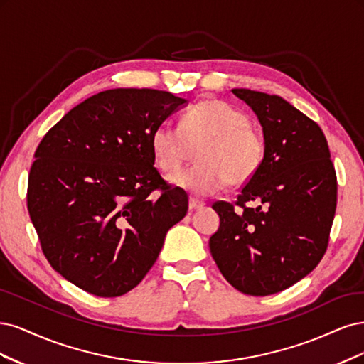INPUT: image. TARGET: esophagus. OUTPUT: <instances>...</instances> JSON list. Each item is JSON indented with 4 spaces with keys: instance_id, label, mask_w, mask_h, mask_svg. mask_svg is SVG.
<instances>
[{
    "instance_id": "34e87169",
    "label": "esophagus",
    "mask_w": 364,
    "mask_h": 364,
    "mask_svg": "<svg viewBox=\"0 0 364 364\" xmlns=\"http://www.w3.org/2000/svg\"><path fill=\"white\" fill-rule=\"evenodd\" d=\"M203 207H204V203L196 201V199H193V198L189 199V210H191V212H195V210H199Z\"/></svg>"
}]
</instances>
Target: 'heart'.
<instances>
[{
	"instance_id": "obj_1",
	"label": "heart",
	"mask_w": 364,
	"mask_h": 364,
	"mask_svg": "<svg viewBox=\"0 0 364 364\" xmlns=\"http://www.w3.org/2000/svg\"><path fill=\"white\" fill-rule=\"evenodd\" d=\"M189 144H204L196 156L199 163L172 175L171 183L199 198L218 193L230 180L250 181L264 159V139L250 116L218 98L192 105L180 125L161 122L151 133L152 157L166 173L183 165Z\"/></svg>"
}]
</instances>
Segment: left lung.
Returning a JSON list of instances; mask_svg holds the SVG:
<instances>
[{"instance_id":"left-lung-1","label":"left lung","mask_w":364,"mask_h":364,"mask_svg":"<svg viewBox=\"0 0 364 364\" xmlns=\"http://www.w3.org/2000/svg\"><path fill=\"white\" fill-rule=\"evenodd\" d=\"M263 128L264 159L236 205L213 204L220 225L210 252L245 295L284 290L319 264L337 204V178L321 127L278 95L232 89ZM246 202H257L248 208Z\"/></svg>"}]
</instances>
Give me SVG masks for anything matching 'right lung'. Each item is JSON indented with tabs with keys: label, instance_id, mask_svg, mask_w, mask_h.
<instances>
[{
	"label": "right lung",
	"instance_id": "right-lung-1",
	"mask_svg": "<svg viewBox=\"0 0 364 364\" xmlns=\"http://www.w3.org/2000/svg\"><path fill=\"white\" fill-rule=\"evenodd\" d=\"M186 104L156 89L104 90L43 136L27 207L46 260L77 287L101 298L130 291L186 216L184 192L160 177L151 151L152 130Z\"/></svg>",
	"mask_w": 364,
	"mask_h": 364
}]
</instances>
